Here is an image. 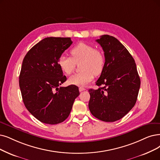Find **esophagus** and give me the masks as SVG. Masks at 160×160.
Here are the masks:
<instances>
[{"instance_id": "34e87169", "label": "esophagus", "mask_w": 160, "mask_h": 160, "mask_svg": "<svg viewBox=\"0 0 160 160\" xmlns=\"http://www.w3.org/2000/svg\"><path fill=\"white\" fill-rule=\"evenodd\" d=\"M79 91L80 92H81V91H85L86 89L84 88V87H80L79 88Z\"/></svg>"}]
</instances>
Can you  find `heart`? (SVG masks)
<instances>
[{
    "label": "heart",
    "instance_id": "b5f03b06",
    "mask_svg": "<svg viewBox=\"0 0 160 160\" xmlns=\"http://www.w3.org/2000/svg\"><path fill=\"white\" fill-rule=\"evenodd\" d=\"M72 58L61 56L58 59V66L62 71L71 74L75 69L76 64L80 63L81 72L76 73L68 79L70 85L82 86L88 84L94 78V75H98L105 64V57L101 50L95 48L91 44L79 42L70 50Z\"/></svg>",
    "mask_w": 160,
    "mask_h": 160
}]
</instances>
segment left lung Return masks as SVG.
Instances as JSON below:
<instances>
[{
  "label": "left lung",
  "mask_w": 160,
  "mask_h": 160,
  "mask_svg": "<svg viewBox=\"0 0 160 160\" xmlns=\"http://www.w3.org/2000/svg\"><path fill=\"white\" fill-rule=\"evenodd\" d=\"M104 52L105 64L96 85L89 89L88 108L97 119L113 122L124 117L135 106L140 86L136 63L127 49L108 35L96 40Z\"/></svg>",
  "instance_id": "left-lung-1"
}]
</instances>
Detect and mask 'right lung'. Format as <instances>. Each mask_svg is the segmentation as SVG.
I'll return each mask as SVG.
<instances>
[{"label": "right lung", "mask_w": 160, "mask_h": 160, "mask_svg": "<svg viewBox=\"0 0 160 160\" xmlns=\"http://www.w3.org/2000/svg\"><path fill=\"white\" fill-rule=\"evenodd\" d=\"M72 41L70 37H47L25 56L19 78L22 97L28 110L41 122L55 125L65 121L71 112L79 88L60 87L66 77L58 59Z\"/></svg>", "instance_id": "obj_1"}]
</instances>
